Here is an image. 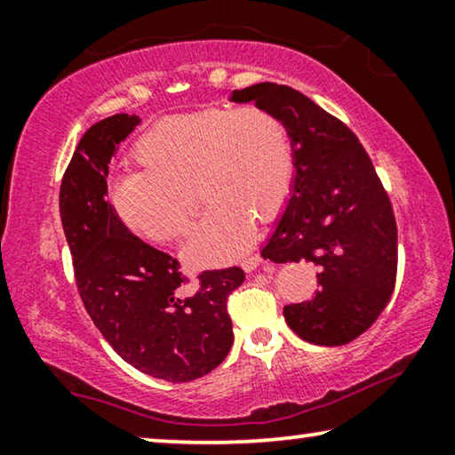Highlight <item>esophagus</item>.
I'll list each match as a JSON object with an SVG mask.
<instances>
[{
    "instance_id": "esophagus-1",
    "label": "esophagus",
    "mask_w": 455,
    "mask_h": 455,
    "mask_svg": "<svg viewBox=\"0 0 455 455\" xmlns=\"http://www.w3.org/2000/svg\"><path fill=\"white\" fill-rule=\"evenodd\" d=\"M263 263V259L259 257V255H249V257H244L243 261H241V267L244 271H255L259 265Z\"/></svg>"
}]
</instances>
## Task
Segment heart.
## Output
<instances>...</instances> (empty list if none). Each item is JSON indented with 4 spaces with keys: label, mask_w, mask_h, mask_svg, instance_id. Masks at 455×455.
<instances>
[{
    "label": "heart",
    "mask_w": 455,
    "mask_h": 455,
    "mask_svg": "<svg viewBox=\"0 0 455 455\" xmlns=\"http://www.w3.org/2000/svg\"><path fill=\"white\" fill-rule=\"evenodd\" d=\"M141 170L109 186L119 220L148 241L188 233L196 194L206 212L184 247L196 265L225 263L253 241L255 216L269 220L290 198L295 149L290 127L259 105L206 107L151 125L133 146Z\"/></svg>",
    "instance_id": "b5f03b06"
}]
</instances>
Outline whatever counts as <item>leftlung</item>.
<instances>
[{
  "mask_svg": "<svg viewBox=\"0 0 455 455\" xmlns=\"http://www.w3.org/2000/svg\"><path fill=\"white\" fill-rule=\"evenodd\" d=\"M230 99L279 115L293 140L291 198L261 255L314 263L320 290L283 307L287 326L312 344H348L395 290L396 222L385 186L355 132L299 91L259 83Z\"/></svg>",
  "mask_w": 455,
  "mask_h": 455,
  "instance_id": "1",
  "label": "left lung"
}]
</instances>
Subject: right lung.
<instances>
[{
    "instance_id": "right-lung-1",
    "label": "right lung",
    "mask_w": 455,
    "mask_h": 455,
    "mask_svg": "<svg viewBox=\"0 0 455 455\" xmlns=\"http://www.w3.org/2000/svg\"><path fill=\"white\" fill-rule=\"evenodd\" d=\"M140 124L127 113L86 129L60 184V219L81 299L100 334L137 371L188 383L214 371L233 346L227 299L244 281L241 267L198 273L129 230L107 202L115 149Z\"/></svg>"
}]
</instances>
